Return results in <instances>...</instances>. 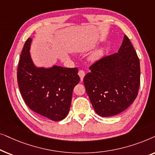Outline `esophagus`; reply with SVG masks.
<instances>
[{"label":"esophagus","mask_w":155,"mask_h":155,"mask_svg":"<svg viewBox=\"0 0 155 155\" xmlns=\"http://www.w3.org/2000/svg\"><path fill=\"white\" fill-rule=\"evenodd\" d=\"M78 75H79L80 78V80L82 81V80H83V78L84 77V75H85V73H84V71H80L79 72H78Z\"/></svg>","instance_id":"esophagus-1"}]
</instances>
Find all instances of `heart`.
Listing matches in <instances>:
<instances>
[{
    "label": "heart",
    "instance_id": "1",
    "mask_svg": "<svg viewBox=\"0 0 155 155\" xmlns=\"http://www.w3.org/2000/svg\"><path fill=\"white\" fill-rule=\"evenodd\" d=\"M104 53V51L103 48H99V49L94 51V52L91 54L90 57H89V60L92 62H97L102 58Z\"/></svg>",
    "mask_w": 155,
    "mask_h": 155
}]
</instances>
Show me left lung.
Segmentation results:
<instances>
[{"label": "left lung", "instance_id": "left-lung-1", "mask_svg": "<svg viewBox=\"0 0 155 155\" xmlns=\"http://www.w3.org/2000/svg\"><path fill=\"white\" fill-rule=\"evenodd\" d=\"M83 82L96 113L117 115L136 98L140 81V61L126 35L118 53L105 56L90 68Z\"/></svg>", "mask_w": 155, "mask_h": 155}]
</instances>
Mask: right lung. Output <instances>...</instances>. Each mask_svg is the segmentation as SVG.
Segmentation results:
<instances>
[{"instance_id": "1", "label": "right lung", "mask_w": 155, "mask_h": 155, "mask_svg": "<svg viewBox=\"0 0 155 155\" xmlns=\"http://www.w3.org/2000/svg\"><path fill=\"white\" fill-rule=\"evenodd\" d=\"M32 39L25 42L18 68L21 94L29 109L48 119L58 121L66 117L75 86L80 82L77 68L54 65L38 67L30 52Z\"/></svg>"}]
</instances>
